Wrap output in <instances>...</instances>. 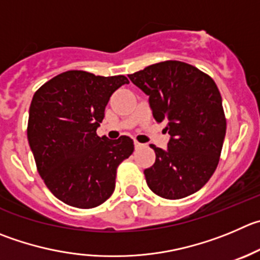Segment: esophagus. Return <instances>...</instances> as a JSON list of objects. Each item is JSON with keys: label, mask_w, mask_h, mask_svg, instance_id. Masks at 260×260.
I'll return each instance as SVG.
<instances>
[{"label": "esophagus", "mask_w": 260, "mask_h": 260, "mask_svg": "<svg viewBox=\"0 0 260 260\" xmlns=\"http://www.w3.org/2000/svg\"><path fill=\"white\" fill-rule=\"evenodd\" d=\"M134 145H135V149H142L143 147H144V144H142V143H139V142H134Z\"/></svg>", "instance_id": "obj_1"}]
</instances>
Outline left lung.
<instances>
[{
    "label": "left lung",
    "instance_id": "obj_1",
    "mask_svg": "<svg viewBox=\"0 0 260 260\" xmlns=\"http://www.w3.org/2000/svg\"><path fill=\"white\" fill-rule=\"evenodd\" d=\"M149 95L157 122L167 121V150L150 145L155 162L144 170L154 194L181 199L208 182L219 162L226 135L221 93L213 79L181 61H163L128 75Z\"/></svg>",
    "mask_w": 260,
    "mask_h": 260
}]
</instances>
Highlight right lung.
I'll list each match as a JSON object with an SVG mask.
<instances>
[{"instance_id":"obj_1","label":"right lung","mask_w":260,"mask_h":260,"mask_svg":"<svg viewBox=\"0 0 260 260\" xmlns=\"http://www.w3.org/2000/svg\"><path fill=\"white\" fill-rule=\"evenodd\" d=\"M126 76L70 70L34 93L28 140L37 170L54 197L75 208L101 206L112 195L117 167L134 152L132 138L98 137L111 95Z\"/></svg>"}]
</instances>
